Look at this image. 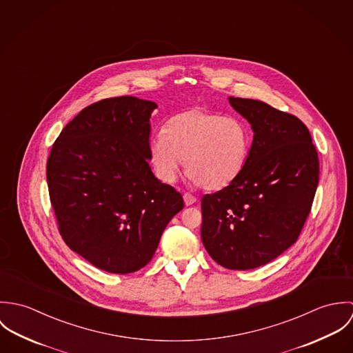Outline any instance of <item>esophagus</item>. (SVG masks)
Instances as JSON below:
<instances>
[{
	"mask_svg": "<svg viewBox=\"0 0 353 353\" xmlns=\"http://www.w3.org/2000/svg\"><path fill=\"white\" fill-rule=\"evenodd\" d=\"M183 201L186 205H193L194 202L197 201V199L192 193H185L183 194Z\"/></svg>",
	"mask_w": 353,
	"mask_h": 353,
	"instance_id": "1",
	"label": "esophagus"
}]
</instances>
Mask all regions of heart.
<instances>
[{
  "mask_svg": "<svg viewBox=\"0 0 353 353\" xmlns=\"http://www.w3.org/2000/svg\"><path fill=\"white\" fill-rule=\"evenodd\" d=\"M252 145V129L243 119L192 107L152 137L150 159L163 182H174L185 160L188 175L199 186L220 190L243 172Z\"/></svg>",
  "mask_w": 353,
  "mask_h": 353,
  "instance_id": "heart-1",
  "label": "heart"
}]
</instances>
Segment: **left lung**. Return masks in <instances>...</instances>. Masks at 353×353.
<instances>
[{
  "label": "left lung",
  "instance_id": "8db88e82",
  "mask_svg": "<svg viewBox=\"0 0 353 353\" xmlns=\"http://www.w3.org/2000/svg\"><path fill=\"white\" fill-rule=\"evenodd\" d=\"M252 123V152L243 172L201 200V239L221 266L248 270L292 246L311 212L319 160L302 121L268 103L230 98Z\"/></svg>",
  "mask_w": 353,
  "mask_h": 353
}]
</instances>
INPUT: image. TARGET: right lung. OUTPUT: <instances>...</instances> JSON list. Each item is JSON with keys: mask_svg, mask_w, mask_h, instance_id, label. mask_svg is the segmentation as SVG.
Segmentation results:
<instances>
[{"mask_svg": "<svg viewBox=\"0 0 353 353\" xmlns=\"http://www.w3.org/2000/svg\"><path fill=\"white\" fill-rule=\"evenodd\" d=\"M156 107L133 97L92 103L62 129L48 159L49 196L63 242L108 273L144 268L185 206L148 164Z\"/></svg>", "mask_w": 353, "mask_h": 353, "instance_id": "right-lung-1", "label": "right lung"}]
</instances>
